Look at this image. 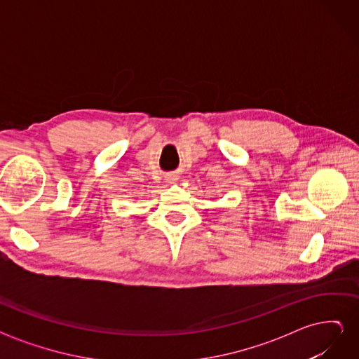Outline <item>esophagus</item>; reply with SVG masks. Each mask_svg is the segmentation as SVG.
<instances>
[{"mask_svg":"<svg viewBox=\"0 0 359 359\" xmlns=\"http://www.w3.org/2000/svg\"><path fill=\"white\" fill-rule=\"evenodd\" d=\"M166 181H168V182H170V184H172V182H175V181H177V178H175V177H172V175H169V177H168V178H166Z\"/></svg>","mask_w":359,"mask_h":359,"instance_id":"34e87169","label":"esophagus"}]
</instances>
